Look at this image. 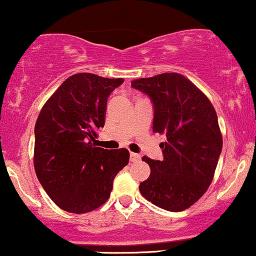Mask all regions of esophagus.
Wrapping results in <instances>:
<instances>
[{"label": "esophagus", "mask_w": 256, "mask_h": 256, "mask_svg": "<svg viewBox=\"0 0 256 256\" xmlns=\"http://www.w3.org/2000/svg\"><path fill=\"white\" fill-rule=\"evenodd\" d=\"M130 159H131V162H137V160L141 159V156H140V154H136V153H130Z\"/></svg>", "instance_id": "1"}]
</instances>
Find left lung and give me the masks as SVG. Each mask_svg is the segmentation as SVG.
<instances>
[{
    "instance_id": "obj_1",
    "label": "left lung",
    "mask_w": 256,
    "mask_h": 256,
    "mask_svg": "<svg viewBox=\"0 0 256 256\" xmlns=\"http://www.w3.org/2000/svg\"><path fill=\"white\" fill-rule=\"evenodd\" d=\"M131 86L150 97L153 131L165 134L162 160L143 156L150 175L140 192L154 206L182 212L196 203L212 184L222 150L218 115L206 94L178 72L136 78Z\"/></svg>"
}]
</instances>
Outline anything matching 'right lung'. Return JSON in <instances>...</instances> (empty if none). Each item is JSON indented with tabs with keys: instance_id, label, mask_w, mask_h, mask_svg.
<instances>
[{
	"instance_id": "add662e5",
	"label": "right lung",
	"mask_w": 256,
	"mask_h": 256,
	"mask_svg": "<svg viewBox=\"0 0 256 256\" xmlns=\"http://www.w3.org/2000/svg\"><path fill=\"white\" fill-rule=\"evenodd\" d=\"M124 78L78 72L69 76L42 106L35 124L34 168L50 198L60 209L84 214L106 203L113 180L126 166L125 148L96 147L104 126L106 100Z\"/></svg>"
}]
</instances>
